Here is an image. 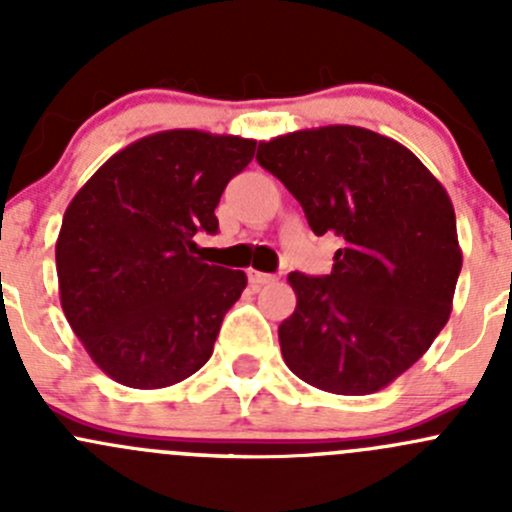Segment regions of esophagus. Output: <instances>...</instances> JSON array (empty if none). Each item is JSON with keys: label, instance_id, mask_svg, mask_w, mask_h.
Segmentation results:
<instances>
[{"label": "esophagus", "instance_id": "obj_1", "mask_svg": "<svg viewBox=\"0 0 512 512\" xmlns=\"http://www.w3.org/2000/svg\"><path fill=\"white\" fill-rule=\"evenodd\" d=\"M247 277H250L252 287H265V285H272V282H275V277L265 275V272H257V270L247 272Z\"/></svg>", "mask_w": 512, "mask_h": 512}]
</instances>
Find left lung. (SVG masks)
Segmentation results:
<instances>
[{
	"label": "left lung",
	"instance_id": "1",
	"mask_svg": "<svg viewBox=\"0 0 512 512\" xmlns=\"http://www.w3.org/2000/svg\"><path fill=\"white\" fill-rule=\"evenodd\" d=\"M257 163L334 235L332 272H289L297 307L280 324L292 374L342 396L384 389L448 322L463 255L446 188L406 146L359 126L260 141Z\"/></svg>",
	"mask_w": 512,
	"mask_h": 512
}]
</instances>
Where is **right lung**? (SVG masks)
Segmentation results:
<instances>
[{
	"instance_id": "obj_1",
	"label": "right lung",
	"mask_w": 512,
	"mask_h": 512,
	"mask_svg": "<svg viewBox=\"0 0 512 512\" xmlns=\"http://www.w3.org/2000/svg\"><path fill=\"white\" fill-rule=\"evenodd\" d=\"M257 141L175 128L113 153L74 195L56 240L61 309L98 369L131 389H165L213 354L242 270L195 257L218 232L225 185Z\"/></svg>"
}]
</instances>
